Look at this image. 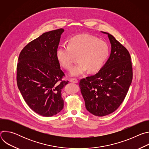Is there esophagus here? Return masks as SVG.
Wrapping results in <instances>:
<instances>
[{"mask_svg": "<svg viewBox=\"0 0 149 149\" xmlns=\"http://www.w3.org/2000/svg\"><path fill=\"white\" fill-rule=\"evenodd\" d=\"M70 82H73V83H78V81L77 78H72L70 79Z\"/></svg>", "mask_w": 149, "mask_h": 149, "instance_id": "obj_1", "label": "esophagus"}]
</instances>
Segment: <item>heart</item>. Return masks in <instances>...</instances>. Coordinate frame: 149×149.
Instances as JSON below:
<instances>
[{
  "label": "heart",
  "mask_w": 149,
  "mask_h": 149,
  "mask_svg": "<svg viewBox=\"0 0 149 149\" xmlns=\"http://www.w3.org/2000/svg\"><path fill=\"white\" fill-rule=\"evenodd\" d=\"M109 55V47L106 42L89 34H81L71 38L68 46L59 47L56 56L59 64L70 70L78 56L79 62L71 70V75L78 76L87 70L96 72L104 65Z\"/></svg>",
  "instance_id": "heart-1"
}]
</instances>
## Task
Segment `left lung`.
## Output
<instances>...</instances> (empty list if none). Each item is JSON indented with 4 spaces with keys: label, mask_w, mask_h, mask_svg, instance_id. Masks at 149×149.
<instances>
[{
    "label": "left lung",
    "mask_w": 149,
    "mask_h": 149,
    "mask_svg": "<svg viewBox=\"0 0 149 149\" xmlns=\"http://www.w3.org/2000/svg\"><path fill=\"white\" fill-rule=\"evenodd\" d=\"M110 56L100 71L79 80V86L87 110L102 117L115 111L123 102L133 79L130 55L111 34Z\"/></svg>",
    "instance_id": "8db88e82"
}]
</instances>
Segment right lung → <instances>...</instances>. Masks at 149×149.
I'll list each match as a JSON object with an SVG mask.
<instances>
[{"label":"right lung","instance_id":"obj_1","mask_svg":"<svg viewBox=\"0 0 149 149\" xmlns=\"http://www.w3.org/2000/svg\"><path fill=\"white\" fill-rule=\"evenodd\" d=\"M64 31L60 28L44 33L21 51L17 64L18 88L29 107L44 117H51L63 107L61 91L68 81L60 68L56 52Z\"/></svg>","mask_w":149,"mask_h":149}]
</instances>
